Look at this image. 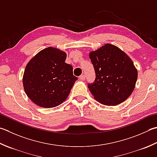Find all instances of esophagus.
<instances>
[{
    "mask_svg": "<svg viewBox=\"0 0 157 157\" xmlns=\"http://www.w3.org/2000/svg\"><path fill=\"white\" fill-rule=\"evenodd\" d=\"M86 79V76L85 75H82L79 77V80H84V79Z\"/></svg>",
    "mask_w": 157,
    "mask_h": 157,
    "instance_id": "esophagus-1",
    "label": "esophagus"
}]
</instances>
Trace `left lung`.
Here are the masks:
<instances>
[{
  "label": "left lung",
  "instance_id": "left-lung-1",
  "mask_svg": "<svg viewBox=\"0 0 157 157\" xmlns=\"http://www.w3.org/2000/svg\"><path fill=\"white\" fill-rule=\"evenodd\" d=\"M96 78L88 87L103 105H116L128 99L136 86L137 70L133 61L116 46L107 44L89 54Z\"/></svg>",
  "mask_w": 157,
  "mask_h": 157
}]
</instances>
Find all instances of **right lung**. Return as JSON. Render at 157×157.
<instances>
[{
	"mask_svg": "<svg viewBox=\"0 0 157 157\" xmlns=\"http://www.w3.org/2000/svg\"><path fill=\"white\" fill-rule=\"evenodd\" d=\"M67 54L49 47L30 60L24 70V91L33 103L51 108L60 105L69 96L75 82L73 67L65 63Z\"/></svg>",
	"mask_w": 157,
	"mask_h": 157,
	"instance_id": "1",
	"label": "right lung"
}]
</instances>
